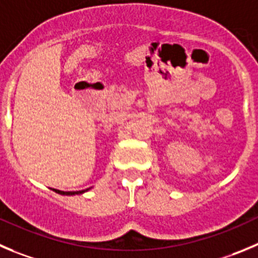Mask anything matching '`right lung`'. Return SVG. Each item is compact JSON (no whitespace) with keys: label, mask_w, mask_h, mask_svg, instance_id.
<instances>
[{"label":"right lung","mask_w":258,"mask_h":258,"mask_svg":"<svg viewBox=\"0 0 258 258\" xmlns=\"http://www.w3.org/2000/svg\"><path fill=\"white\" fill-rule=\"evenodd\" d=\"M57 194H61V195H67V196H71V195H79V194H83V192L88 191V189H83V191H70V192H64V191H59V189H54Z\"/></svg>","instance_id":"obj_1"}]
</instances>
